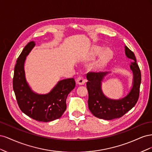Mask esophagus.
<instances>
[{
  "label": "esophagus",
  "mask_w": 152,
  "mask_h": 152,
  "mask_svg": "<svg viewBox=\"0 0 152 152\" xmlns=\"http://www.w3.org/2000/svg\"><path fill=\"white\" fill-rule=\"evenodd\" d=\"M76 82H77V83L78 84H79V85H83V84H85L86 79H85L83 77H82V76H79V77L77 78Z\"/></svg>",
  "instance_id": "obj_1"
}]
</instances>
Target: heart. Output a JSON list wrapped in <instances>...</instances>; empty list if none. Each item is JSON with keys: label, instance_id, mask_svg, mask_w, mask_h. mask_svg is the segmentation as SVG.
<instances>
[{"label": "heart", "instance_id": "b5f03b06", "mask_svg": "<svg viewBox=\"0 0 152 152\" xmlns=\"http://www.w3.org/2000/svg\"><path fill=\"white\" fill-rule=\"evenodd\" d=\"M100 51L99 49H97L96 50V52L98 53ZM111 58V53H110V50H106L103 53L102 58H101L99 63L101 65H104L106 63H107L109 59Z\"/></svg>", "mask_w": 152, "mask_h": 152}]
</instances>
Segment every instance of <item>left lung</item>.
<instances>
[{"label": "left lung", "mask_w": 152, "mask_h": 152, "mask_svg": "<svg viewBox=\"0 0 152 152\" xmlns=\"http://www.w3.org/2000/svg\"><path fill=\"white\" fill-rule=\"evenodd\" d=\"M125 53L127 58L134 60L130 65L133 73V85L126 97L115 100L109 99L104 95L102 90V82L108 72H91L87 74L88 107L96 117L104 120L120 118L134 107L138 100L141 81V71L134 53L127 46H125Z\"/></svg>", "instance_id": "left-lung-1"}]
</instances>
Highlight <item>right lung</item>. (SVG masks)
Segmentation results:
<instances>
[{
	"label": "right lung",
	"instance_id": "add662e5",
	"mask_svg": "<svg viewBox=\"0 0 152 152\" xmlns=\"http://www.w3.org/2000/svg\"><path fill=\"white\" fill-rule=\"evenodd\" d=\"M31 41L23 49L15 67L12 86L18 106L29 117L39 122H48L60 118L66 109L67 96L75 86L73 78L58 82L50 93L39 94L32 91L26 82L24 63L27 55L35 46Z\"/></svg>",
	"mask_w": 152,
	"mask_h": 152
}]
</instances>
